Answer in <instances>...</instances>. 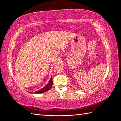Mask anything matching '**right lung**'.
Wrapping results in <instances>:
<instances>
[{"label":"right lung","instance_id":"1","mask_svg":"<svg viewBox=\"0 0 121 121\" xmlns=\"http://www.w3.org/2000/svg\"><path fill=\"white\" fill-rule=\"evenodd\" d=\"M52 79H53L52 76V77L51 78V79L50 80V81H49V82L48 83V85L45 86V87L43 88L42 89H41V90L37 91H35L34 93H42L45 92L46 91H48L52 88V85H53ZM30 93H32V92H30Z\"/></svg>","mask_w":121,"mask_h":121}]
</instances>
